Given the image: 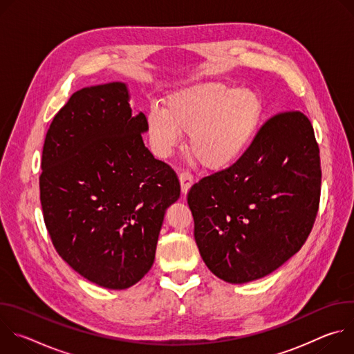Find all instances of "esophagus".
Instances as JSON below:
<instances>
[{"instance_id":"34e87169","label":"esophagus","mask_w":354,"mask_h":354,"mask_svg":"<svg viewBox=\"0 0 354 354\" xmlns=\"http://www.w3.org/2000/svg\"><path fill=\"white\" fill-rule=\"evenodd\" d=\"M179 182H180V190H182V194H186L190 189V186L193 185V175L187 171H182L179 174Z\"/></svg>"}]
</instances>
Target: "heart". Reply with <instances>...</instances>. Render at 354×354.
<instances>
[{"mask_svg": "<svg viewBox=\"0 0 354 354\" xmlns=\"http://www.w3.org/2000/svg\"><path fill=\"white\" fill-rule=\"evenodd\" d=\"M263 115L259 95L220 82L182 88L167 96L164 111L151 108L145 129L151 147L167 158L189 133V148L201 165L217 171L235 164L257 136Z\"/></svg>", "mask_w": 354, "mask_h": 354, "instance_id": "1", "label": "heart"}]
</instances>
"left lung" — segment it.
<instances>
[{
    "mask_svg": "<svg viewBox=\"0 0 354 354\" xmlns=\"http://www.w3.org/2000/svg\"><path fill=\"white\" fill-rule=\"evenodd\" d=\"M319 196L321 160L311 122L301 112L270 118L235 164L187 193L201 258L232 284L270 274L307 241Z\"/></svg>",
    "mask_w": 354,
    "mask_h": 354,
    "instance_id": "obj_1",
    "label": "left lung"
}]
</instances>
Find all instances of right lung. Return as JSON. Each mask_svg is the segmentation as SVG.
<instances>
[{
    "label": "right lung",
    "instance_id": "obj_1",
    "mask_svg": "<svg viewBox=\"0 0 354 354\" xmlns=\"http://www.w3.org/2000/svg\"><path fill=\"white\" fill-rule=\"evenodd\" d=\"M124 82L82 88L50 124L40 203L57 254L111 290L140 281L156 259L176 174L144 145L145 115L131 113Z\"/></svg>",
    "mask_w": 354,
    "mask_h": 354
}]
</instances>
